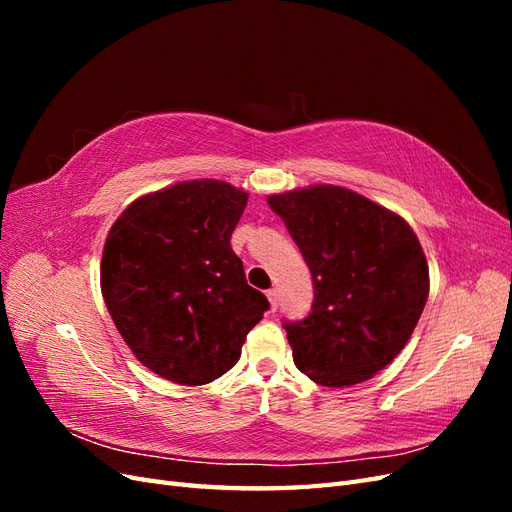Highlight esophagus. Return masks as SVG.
<instances>
[{"mask_svg": "<svg viewBox=\"0 0 512 512\" xmlns=\"http://www.w3.org/2000/svg\"><path fill=\"white\" fill-rule=\"evenodd\" d=\"M267 299H269V303H271V312H275V309L280 307V292H277V288L267 290Z\"/></svg>", "mask_w": 512, "mask_h": 512, "instance_id": "esophagus-1", "label": "esophagus"}]
</instances>
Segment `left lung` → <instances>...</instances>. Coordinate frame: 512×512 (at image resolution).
Instances as JSON below:
<instances>
[{"label":"left lung","instance_id":"8db88e82","mask_svg":"<svg viewBox=\"0 0 512 512\" xmlns=\"http://www.w3.org/2000/svg\"><path fill=\"white\" fill-rule=\"evenodd\" d=\"M312 271V312L284 322L292 359L322 386L376 376L404 350L423 314L429 267L414 230L397 213L337 185L273 194Z\"/></svg>","mask_w":512,"mask_h":512}]
</instances>
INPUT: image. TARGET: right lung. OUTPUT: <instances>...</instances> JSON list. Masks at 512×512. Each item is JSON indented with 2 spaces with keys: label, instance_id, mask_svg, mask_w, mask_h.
Here are the masks:
<instances>
[{
  "label": "right lung",
  "instance_id": "1",
  "mask_svg": "<svg viewBox=\"0 0 512 512\" xmlns=\"http://www.w3.org/2000/svg\"><path fill=\"white\" fill-rule=\"evenodd\" d=\"M245 205L226 181H183L134 200L108 232L104 303L153 374L185 386L224 376L269 309L230 247Z\"/></svg>",
  "mask_w": 512,
  "mask_h": 512
}]
</instances>
